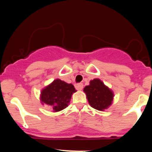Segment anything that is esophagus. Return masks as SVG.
I'll use <instances>...</instances> for the list:
<instances>
[{
	"label": "esophagus",
	"mask_w": 152,
	"mask_h": 152,
	"mask_svg": "<svg viewBox=\"0 0 152 152\" xmlns=\"http://www.w3.org/2000/svg\"><path fill=\"white\" fill-rule=\"evenodd\" d=\"M83 84H82V83H78V84H77L76 86V88L78 91H81V90L83 89Z\"/></svg>",
	"instance_id": "esophagus-1"
}]
</instances>
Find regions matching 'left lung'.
<instances>
[{
	"instance_id": "1",
	"label": "left lung",
	"mask_w": 152,
	"mask_h": 152,
	"mask_svg": "<svg viewBox=\"0 0 152 152\" xmlns=\"http://www.w3.org/2000/svg\"><path fill=\"white\" fill-rule=\"evenodd\" d=\"M89 104L94 109L104 111L111 105L114 93L99 78L91 80L83 89Z\"/></svg>"
}]
</instances>
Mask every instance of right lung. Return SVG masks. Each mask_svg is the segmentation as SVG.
<instances>
[{"mask_svg": "<svg viewBox=\"0 0 152 152\" xmlns=\"http://www.w3.org/2000/svg\"><path fill=\"white\" fill-rule=\"evenodd\" d=\"M76 91L71 83L57 78L41 91V102L49 106L52 111L57 112L67 107L71 96Z\"/></svg>", "mask_w": 152, "mask_h": 152, "instance_id": "add662e5", "label": "right lung"}]
</instances>
